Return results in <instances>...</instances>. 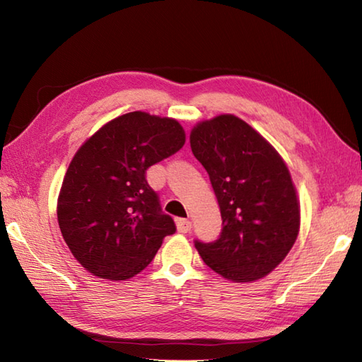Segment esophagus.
I'll list each match as a JSON object with an SVG mask.
<instances>
[{"label": "esophagus", "mask_w": 362, "mask_h": 362, "mask_svg": "<svg viewBox=\"0 0 362 362\" xmlns=\"http://www.w3.org/2000/svg\"><path fill=\"white\" fill-rule=\"evenodd\" d=\"M175 226L180 233H188L191 230V221L179 218V219H175Z\"/></svg>", "instance_id": "esophagus-1"}]
</instances>
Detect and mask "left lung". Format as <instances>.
<instances>
[{"instance_id": "left-lung-1", "label": "left lung", "mask_w": 362, "mask_h": 362, "mask_svg": "<svg viewBox=\"0 0 362 362\" xmlns=\"http://www.w3.org/2000/svg\"><path fill=\"white\" fill-rule=\"evenodd\" d=\"M189 144L210 175L222 218L216 241L194 243L199 255L230 281L263 279L288 255L300 228V204L286 163L235 115L197 122Z\"/></svg>"}]
</instances>
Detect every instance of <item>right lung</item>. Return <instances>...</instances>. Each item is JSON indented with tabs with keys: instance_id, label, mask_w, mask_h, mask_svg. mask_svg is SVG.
<instances>
[{
	"instance_id": "add662e5",
	"label": "right lung",
	"mask_w": 362,
	"mask_h": 362,
	"mask_svg": "<svg viewBox=\"0 0 362 362\" xmlns=\"http://www.w3.org/2000/svg\"><path fill=\"white\" fill-rule=\"evenodd\" d=\"M183 144L179 121L130 112L107 122L74 153L59 193L57 221L73 257L90 274L132 279L175 232L146 171Z\"/></svg>"
}]
</instances>
